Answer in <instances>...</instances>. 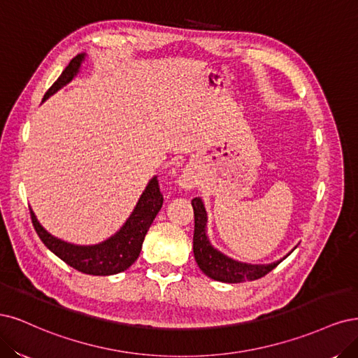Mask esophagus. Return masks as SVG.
Returning <instances> with one entry per match:
<instances>
[{
  "instance_id": "34e87169",
  "label": "esophagus",
  "mask_w": 358,
  "mask_h": 358,
  "mask_svg": "<svg viewBox=\"0 0 358 358\" xmlns=\"http://www.w3.org/2000/svg\"><path fill=\"white\" fill-rule=\"evenodd\" d=\"M178 182H180V186L184 187V189H192L194 186V180L189 174H181Z\"/></svg>"
}]
</instances>
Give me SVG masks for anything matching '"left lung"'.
I'll return each mask as SVG.
<instances>
[{"label":"left lung","instance_id":"8db88e82","mask_svg":"<svg viewBox=\"0 0 358 358\" xmlns=\"http://www.w3.org/2000/svg\"><path fill=\"white\" fill-rule=\"evenodd\" d=\"M194 211V234H193V255L201 271L210 278L222 282H244L262 278L272 269H275L282 262H275L271 264H248L239 263L222 255L220 251L213 248L208 238L205 235L206 213L203 203L199 198L192 201ZM287 257V256H285ZM284 257V259H285Z\"/></svg>","mask_w":358,"mask_h":358}]
</instances>
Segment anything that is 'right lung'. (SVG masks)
Returning <instances> with one entry per match:
<instances>
[{"mask_svg": "<svg viewBox=\"0 0 358 358\" xmlns=\"http://www.w3.org/2000/svg\"><path fill=\"white\" fill-rule=\"evenodd\" d=\"M82 61L83 55L73 57L62 74L57 77L50 89L45 92L43 101L55 94L57 89L66 85L70 80H73ZM162 205L164 194L160 193L157 178L155 177L148 182V186L145 187L140 201H138L132 215L120 229V232H117L106 242H102V244L92 247H77L53 238L43 229L31 208L29 213L32 226L43 241V244L52 252H55L57 257L62 259L66 264H70L71 268L77 269L78 272L89 275H114L128 269L138 259V256H140L147 230L152 226L155 217L157 215L160 208H162Z\"/></svg>", "mask_w": 358, "mask_h": 358, "instance_id": "right-lung-1", "label": "right lung"}]
</instances>
